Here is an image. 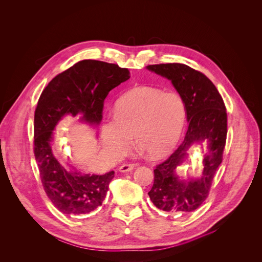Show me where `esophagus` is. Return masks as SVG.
Returning <instances> with one entry per match:
<instances>
[{
  "label": "esophagus",
  "instance_id": "34e87169",
  "mask_svg": "<svg viewBox=\"0 0 262 262\" xmlns=\"http://www.w3.org/2000/svg\"><path fill=\"white\" fill-rule=\"evenodd\" d=\"M137 165H138V164H136V163H124V164H122V165L119 167V170H120L121 172H126V171H129V170L134 169Z\"/></svg>",
  "mask_w": 262,
  "mask_h": 262
}]
</instances>
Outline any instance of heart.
Masks as SVG:
<instances>
[{
  "instance_id": "1",
  "label": "heart",
  "mask_w": 262,
  "mask_h": 262,
  "mask_svg": "<svg viewBox=\"0 0 262 262\" xmlns=\"http://www.w3.org/2000/svg\"><path fill=\"white\" fill-rule=\"evenodd\" d=\"M186 117L185 103L177 93L140 87L122 96L115 115L102 125L101 137L108 156L119 158L134 135L136 144L149 156H164L178 143Z\"/></svg>"
}]
</instances>
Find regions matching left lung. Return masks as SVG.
<instances>
[{"label":"left lung","instance_id":"obj_1","mask_svg":"<svg viewBox=\"0 0 262 262\" xmlns=\"http://www.w3.org/2000/svg\"><path fill=\"white\" fill-rule=\"evenodd\" d=\"M148 70L171 81L182 97L189 122L183 142L154 169V183L148 192L156 208L168 214H186L196 210L208 198L215 172L222 162L227 135V114L222 97L213 82L202 72L183 63L150 64ZM206 140L209 154L204 160L200 180L184 182L177 168L186 151L195 141Z\"/></svg>","mask_w":262,"mask_h":262}]
</instances>
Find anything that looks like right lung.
Here are the masks:
<instances>
[{
	"mask_svg": "<svg viewBox=\"0 0 262 262\" xmlns=\"http://www.w3.org/2000/svg\"><path fill=\"white\" fill-rule=\"evenodd\" d=\"M129 77L126 68L84 59L56 75L40 96L34 119V154L47 196L66 215L90 214L102 206L115 172L91 176L66 168L52 153L53 130L66 115H82V120L99 124L110 91Z\"/></svg>",
	"mask_w": 262,
	"mask_h": 262,
	"instance_id": "1",
	"label": "right lung"
}]
</instances>
